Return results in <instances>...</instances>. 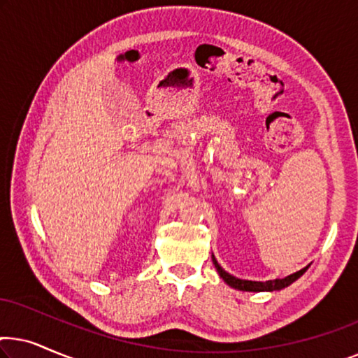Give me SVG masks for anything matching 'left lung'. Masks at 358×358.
Listing matches in <instances>:
<instances>
[{"instance_id": "8db88e82", "label": "left lung", "mask_w": 358, "mask_h": 358, "mask_svg": "<svg viewBox=\"0 0 358 358\" xmlns=\"http://www.w3.org/2000/svg\"><path fill=\"white\" fill-rule=\"evenodd\" d=\"M213 264L215 267H217V271L220 273V277L223 278L224 282L228 283L229 287L236 288V290H243V292H273V290H282V288H285L290 285L296 280V278H300L303 273L306 272V268H301V271H298L295 273H292V275H288L285 278H275V280H267V282H252V280H241V278H236L233 275H229L228 272H224L222 267H220V264L217 262V259L213 257Z\"/></svg>"}]
</instances>
